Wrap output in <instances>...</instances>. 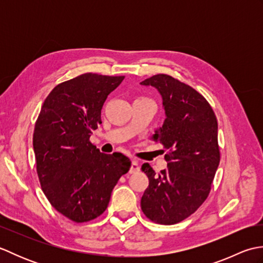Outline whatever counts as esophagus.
Listing matches in <instances>:
<instances>
[{"mask_svg":"<svg viewBox=\"0 0 263 263\" xmlns=\"http://www.w3.org/2000/svg\"><path fill=\"white\" fill-rule=\"evenodd\" d=\"M139 171H140V165H139L137 160H132L130 171H128V172H130L131 174H135V173H138Z\"/></svg>","mask_w":263,"mask_h":263,"instance_id":"obj_1","label":"esophagus"}]
</instances>
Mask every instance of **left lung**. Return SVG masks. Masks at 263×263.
Wrapping results in <instances>:
<instances>
[{
  "instance_id": "obj_1",
  "label": "left lung",
  "mask_w": 263,
  "mask_h": 263,
  "mask_svg": "<svg viewBox=\"0 0 263 263\" xmlns=\"http://www.w3.org/2000/svg\"><path fill=\"white\" fill-rule=\"evenodd\" d=\"M141 85L157 88L163 97L166 120L154 139L167 150L166 170L141 166L149 178L141 209L156 224L174 225L197 211L210 193L220 161L217 117L202 95L171 76L156 74Z\"/></svg>"
}]
</instances>
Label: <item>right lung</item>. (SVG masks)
Returning <instances> with one entry per match:
<instances>
[{"mask_svg":"<svg viewBox=\"0 0 263 263\" xmlns=\"http://www.w3.org/2000/svg\"><path fill=\"white\" fill-rule=\"evenodd\" d=\"M124 76L83 73L49 92L33 130L32 144L42 190L49 203L70 220L87 222L107 208L120 177L131 161L106 155L90 142L108 95Z\"/></svg>","mask_w":263,"mask_h":263,"instance_id":"right-lung-1","label":"right lung"}]
</instances>
